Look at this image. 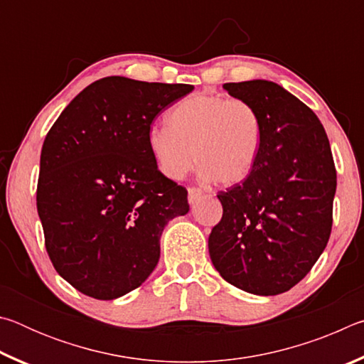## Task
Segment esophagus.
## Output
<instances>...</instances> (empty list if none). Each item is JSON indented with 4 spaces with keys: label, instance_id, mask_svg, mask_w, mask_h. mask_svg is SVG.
<instances>
[{
    "label": "esophagus",
    "instance_id": "34e87169",
    "mask_svg": "<svg viewBox=\"0 0 364 364\" xmlns=\"http://www.w3.org/2000/svg\"><path fill=\"white\" fill-rule=\"evenodd\" d=\"M202 194H204V193H202V189H199V188H194V186L188 188V200H189V204H194V202L199 199Z\"/></svg>",
    "mask_w": 364,
    "mask_h": 364
}]
</instances>
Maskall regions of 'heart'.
<instances>
[{
    "instance_id": "heart-1",
    "label": "heart",
    "mask_w": 364,
    "mask_h": 364,
    "mask_svg": "<svg viewBox=\"0 0 364 364\" xmlns=\"http://www.w3.org/2000/svg\"><path fill=\"white\" fill-rule=\"evenodd\" d=\"M168 123L147 133V144L165 176L180 180L194 168L196 160L202 178L218 186L242 183L254 171L263 125L250 102L197 93L176 104Z\"/></svg>"
}]
</instances>
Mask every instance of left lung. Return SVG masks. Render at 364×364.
I'll list each match as a JSON object with an SVG mask.
<instances>
[{"mask_svg":"<svg viewBox=\"0 0 364 364\" xmlns=\"http://www.w3.org/2000/svg\"><path fill=\"white\" fill-rule=\"evenodd\" d=\"M260 114L262 151L247 180L220 191L223 217L208 236L213 267L230 284L278 295L310 273L332 228L337 173L313 110L278 83H225Z\"/></svg>","mask_w":364,"mask_h":364,"instance_id":"obj_1","label":"left lung"}]
</instances>
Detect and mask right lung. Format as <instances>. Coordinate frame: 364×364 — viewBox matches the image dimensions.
Listing matches in <instances>:
<instances>
[{"instance_id": "1", "label": "right lung", "mask_w": 364, "mask_h": 364, "mask_svg": "<svg viewBox=\"0 0 364 364\" xmlns=\"http://www.w3.org/2000/svg\"><path fill=\"white\" fill-rule=\"evenodd\" d=\"M194 90L106 77L75 96L43 143L36 208L46 252L88 297L112 300L149 278L165 225L189 212L186 188L157 168L156 117Z\"/></svg>"}]
</instances>
